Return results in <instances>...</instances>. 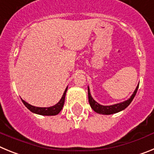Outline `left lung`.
Segmentation results:
<instances>
[{
  "label": "left lung",
  "instance_id": "1",
  "mask_svg": "<svg viewBox=\"0 0 154 154\" xmlns=\"http://www.w3.org/2000/svg\"><path fill=\"white\" fill-rule=\"evenodd\" d=\"M138 88L139 85L137 86L135 91L133 92V95L130 96V99L126 100V101L123 102V103H117V104L111 105V106H103V105L99 104L97 102H96L94 100L93 98L91 96L89 88L88 87V96H89V104H90L91 108H92L95 112H97V113L103 114V115H110V114L116 113V112H120V111H122V110L125 109L131 103V102L133 101V98L135 97L136 94H137Z\"/></svg>",
  "mask_w": 154,
  "mask_h": 154
}]
</instances>
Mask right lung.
<instances>
[{"label": "right lung", "instance_id": "add662e5", "mask_svg": "<svg viewBox=\"0 0 154 154\" xmlns=\"http://www.w3.org/2000/svg\"><path fill=\"white\" fill-rule=\"evenodd\" d=\"M68 87L65 89V92L63 93V96H62V99H60V101L58 102L57 104H55V106L50 107H36L34 106H31L29 103H26V102L22 100L23 103L24 104V106L28 109L31 111V112H34V113L39 114V115L42 116H55L57 114H58L60 112L61 110L62 109V107L64 106V103H65V94L67 92Z\"/></svg>", "mask_w": 154, "mask_h": 154}]
</instances>
